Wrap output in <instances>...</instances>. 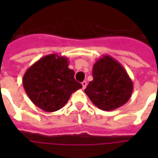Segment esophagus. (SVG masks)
<instances>
[{"label":"esophagus","instance_id":"34e87169","mask_svg":"<svg viewBox=\"0 0 158 158\" xmlns=\"http://www.w3.org/2000/svg\"><path fill=\"white\" fill-rule=\"evenodd\" d=\"M82 85H83V89H85L87 86V82L86 81H84V82H82Z\"/></svg>","mask_w":158,"mask_h":158}]
</instances>
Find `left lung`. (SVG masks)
Listing matches in <instances>:
<instances>
[{"mask_svg":"<svg viewBox=\"0 0 158 158\" xmlns=\"http://www.w3.org/2000/svg\"><path fill=\"white\" fill-rule=\"evenodd\" d=\"M93 78L84 92L91 102L102 110L123 106L132 95L133 82L120 62L103 55L93 67Z\"/></svg>","mask_w":158,"mask_h":158,"instance_id":"8db88e82","label":"left lung"}]
</instances>
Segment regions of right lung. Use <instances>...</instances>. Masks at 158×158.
<instances>
[{
  "instance_id": "obj_1",
  "label": "right lung",
  "mask_w": 158,
  "mask_h": 158,
  "mask_svg": "<svg viewBox=\"0 0 158 158\" xmlns=\"http://www.w3.org/2000/svg\"><path fill=\"white\" fill-rule=\"evenodd\" d=\"M69 60L58 54L47 55L23 74V86L33 103L47 112L61 109L82 84L74 79Z\"/></svg>"
}]
</instances>
